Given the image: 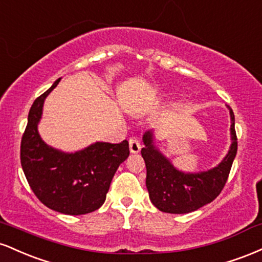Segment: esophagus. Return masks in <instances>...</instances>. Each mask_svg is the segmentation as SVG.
Returning <instances> with one entry per match:
<instances>
[{"instance_id": "esophagus-1", "label": "esophagus", "mask_w": 262, "mask_h": 262, "mask_svg": "<svg viewBox=\"0 0 262 262\" xmlns=\"http://www.w3.org/2000/svg\"><path fill=\"white\" fill-rule=\"evenodd\" d=\"M129 149H130V152H133V154H138V152L140 151L141 145H140V141L138 138L133 137L129 139Z\"/></svg>"}]
</instances>
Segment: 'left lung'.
Wrapping results in <instances>:
<instances>
[{
	"label": "left lung",
	"instance_id": "1",
	"mask_svg": "<svg viewBox=\"0 0 262 262\" xmlns=\"http://www.w3.org/2000/svg\"><path fill=\"white\" fill-rule=\"evenodd\" d=\"M229 108L231 145L228 154L213 169L200 172L177 170L169 159L154 145L152 130L143 135L141 156L146 166V188L151 203L159 210L172 214H183L197 210L215 200L225 186L237 150L235 118Z\"/></svg>",
	"mask_w": 262,
	"mask_h": 262
}]
</instances>
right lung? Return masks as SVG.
<instances>
[{
	"mask_svg": "<svg viewBox=\"0 0 262 262\" xmlns=\"http://www.w3.org/2000/svg\"><path fill=\"white\" fill-rule=\"evenodd\" d=\"M58 79L33 102L20 141V164L32 191L48 208L69 215L98 209L106 201L119 165L129 156V144L96 141L75 152H64L45 144L38 133L47 96Z\"/></svg>",
	"mask_w": 262,
	"mask_h": 262,
	"instance_id": "right-lung-1",
	"label": "right lung"
}]
</instances>
